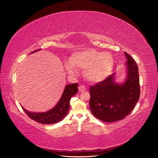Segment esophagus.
<instances>
[{
    "mask_svg": "<svg viewBox=\"0 0 158 158\" xmlns=\"http://www.w3.org/2000/svg\"><path fill=\"white\" fill-rule=\"evenodd\" d=\"M79 92H84V91L86 90V87L85 86V85H80L79 87Z\"/></svg>",
    "mask_w": 158,
    "mask_h": 158,
    "instance_id": "esophagus-1",
    "label": "esophagus"
}]
</instances>
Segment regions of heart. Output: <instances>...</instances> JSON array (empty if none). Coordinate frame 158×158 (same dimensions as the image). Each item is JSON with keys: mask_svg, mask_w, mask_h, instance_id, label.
<instances>
[{"mask_svg": "<svg viewBox=\"0 0 158 158\" xmlns=\"http://www.w3.org/2000/svg\"><path fill=\"white\" fill-rule=\"evenodd\" d=\"M65 69L70 73L74 74L76 69H84L85 77L91 82H99L105 79L111 73L114 60L108 52H99L88 48L73 53L70 61L64 64Z\"/></svg>", "mask_w": 158, "mask_h": 158, "instance_id": "obj_1", "label": "heart"}]
</instances>
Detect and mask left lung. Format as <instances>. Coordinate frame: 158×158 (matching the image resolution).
Masks as SVG:
<instances>
[{
  "label": "left lung",
  "instance_id": "1",
  "mask_svg": "<svg viewBox=\"0 0 158 158\" xmlns=\"http://www.w3.org/2000/svg\"><path fill=\"white\" fill-rule=\"evenodd\" d=\"M127 75L124 83L118 85L114 74L89 88V108L96 118L105 122L123 119L135 108L140 95L139 78L135 60L124 52Z\"/></svg>",
  "mask_w": 158,
  "mask_h": 158
}]
</instances>
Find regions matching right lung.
Listing matches in <instances>:
<instances>
[{
    "instance_id": "add662e5",
    "label": "right lung",
    "mask_w": 158,
    "mask_h": 158,
    "mask_svg": "<svg viewBox=\"0 0 158 158\" xmlns=\"http://www.w3.org/2000/svg\"><path fill=\"white\" fill-rule=\"evenodd\" d=\"M39 50L40 49L36 50L31 53L36 52ZM77 83L66 85L59 102L57 104L54 108L47 112L31 113L23 107L22 108L30 118L36 122L42 124H52L57 123L62 120L67 114L70 107V100L72 96L77 93Z\"/></svg>"
}]
</instances>
